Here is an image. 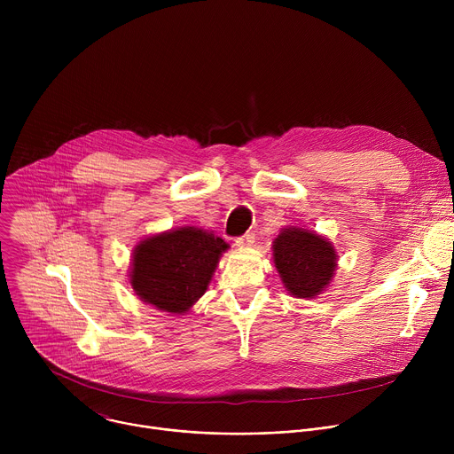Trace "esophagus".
I'll use <instances>...</instances> for the list:
<instances>
[{"instance_id": "1", "label": "esophagus", "mask_w": 454, "mask_h": 454, "mask_svg": "<svg viewBox=\"0 0 454 454\" xmlns=\"http://www.w3.org/2000/svg\"><path fill=\"white\" fill-rule=\"evenodd\" d=\"M253 244H254V235H253V233H246V235L235 239V246L240 247V249H247V247H251Z\"/></svg>"}]
</instances>
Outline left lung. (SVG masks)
<instances>
[{
	"label": "left lung",
	"mask_w": 454,
	"mask_h": 454,
	"mask_svg": "<svg viewBox=\"0 0 454 454\" xmlns=\"http://www.w3.org/2000/svg\"><path fill=\"white\" fill-rule=\"evenodd\" d=\"M273 262L286 291L316 298L334 280L338 251L331 239L300 226H286L273 240Z\"/></svg>",
	"instance_id": "8db88e82"
}]
</instances>
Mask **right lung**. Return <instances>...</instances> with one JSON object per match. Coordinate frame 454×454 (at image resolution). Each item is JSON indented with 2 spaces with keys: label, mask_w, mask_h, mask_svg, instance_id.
I'll use <instances>...</instances> for the list:
<instances>
[{
  "label": "right lung",
  "mask_w": 454,
  "mask_h": 454,
  "mask_svg": "<svg viewBox=\"0 0 454 454\" xmlns=\"http://www.w3.org/2000/svg\"><path fill=\"white\" fill-rule=\"evenodd\" d=\"M230 246L214 231L181 226L142 239L131 256L129 284L147 305L186 314L208 289Z\"/></svg>",
  "instance_id": "obj_1"
}]
</instances>
